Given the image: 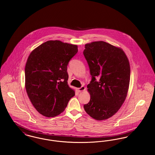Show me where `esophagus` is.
<instances>
[{
	"mask_svg": "<svg viewBox=\"0 0 155 155\" xmlns=\"http://www.w3.org/2000/svg\"><path fill=\"white\" fill-rule=\"evenodd\" d=\"M85 90H86V87L84 86H81V87L78 89V90L79 91V92H81V91H84Z\"/></svg>",
	"mask_w": 155,
	"mask_h": 155,
	"instance_id": "34e87169",
	"label": "esophagus"
}]
</instances>
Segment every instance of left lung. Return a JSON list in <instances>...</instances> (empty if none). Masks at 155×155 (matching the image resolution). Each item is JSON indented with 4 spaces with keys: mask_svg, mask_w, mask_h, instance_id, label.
<instances>
[{
    "mask_svg": "<svg viewBox=\"0 0 155 155\" xmlns=\"http://www.w3.org/2000/svg\"><path fill=\"white\" fill-rule=\"evenodd\" d=\"M83 54L92 77L87 86L90 100L84 109L96 120H107L120 110L127 96L130 81L129 60L121 48L104 41L85 44Z\"/></svg>",
    "mask_w": 155,
    "mask_h": 155,
    "instance_id": "8db88e82",
    "label": "left lung"
}]
</instances>
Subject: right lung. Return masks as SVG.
<instances>
[{"label":"right lung","mask_w":155,"mask_h":155,"mask_svg":"<svg viewBox=\"0 0 155 155\" xmlns=\"http://www.w3.org/2000/svg\"><path fill=\"white\" fill-rule=\"evenodd\" d=\"M78 45L45 42L32 51L25 67V87L37 111L47 117L62 113L75 91L68 84L67 66Z\"/></svg>","instance_id":"obj_1"}]
</instances>
